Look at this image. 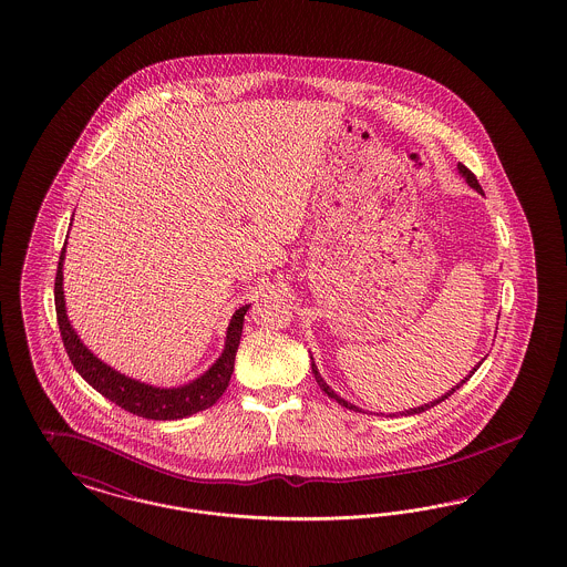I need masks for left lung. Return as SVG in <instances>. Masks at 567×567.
Wrapping results in <instances>:
<instances>
[{"label": "left lung", "instance_id": "left-lung-1", "mask_svg": "<svg viewBox=\"0 0 567 567\" xmlns=\"http://www.w3.org/2000/svg\"><path fill=\"white\" fill-rule=\"evenodd\" d=\"M457 168H460V173H462V177H464V179H466V182H468V185H471V187H475L476 192H483V189H481V185H478V182H476L475 173H473V171H471V168H466V166H464V164H462V162H457ZM473 371H476V367H475V369H473ZM312 373H315V378H317V384L320 385V390H322V392H324V394H327V396H331V399H336V401H338V403H340L341 408L357 409V408H354V405H350V403H346V401H343V399H341V396H338V394H336V392H333V390H331V388H329V385L324 384V380H322V378H320V373H318L317 364H315V361H312ZM471 375H473V373H471ZM471 375H468V378H471ZM468 378H464V380H462V382H460V384L455 385V388H452V390H450V392H447V394H445V396H441V399H439V401H434V403H431V405H424V408L411 409V411H408V413H405V415H413V413H422V411H426V409L434 408V405H436V403H441V401H445V399H447V396H452L453 392H455V390H457V388H460V385L464 384V382H466V380H468ZM357 411H359V409H357Z\"/></svg>", "mask_w": 567, "mask_h": 567}]
</instances>
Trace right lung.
Wrapping results in <instances>:
<instances>
[{"label":"right lung","mask_w":567,"mask_h":567,"mask_svg":"<svg viewBox=\"0 0 567 567\" xmlns=\"http://www.w3.org/2000/svg\"><path fill=\"white\" fill-rule=\"evenodd\" d=\"M63 259H65V247L61 250L56 280H54V306H56L59 331L63 338V346L68 350L69 361L96 392H101L117 408L126 409L138 417H147V420H182L217 403V399L226 392L231 371H234V359H236V350L243 336V322L249 306H243L231 317V322L227 327L226 350L219 357V361L213 364L204 375L182 388H168V390L154 388V385L135 382L117 373L112 367L101 363L75 336V331L69 324L65 301H63Z\"/></svg>","instance_id":"right-lung-1"}]
</instances>
